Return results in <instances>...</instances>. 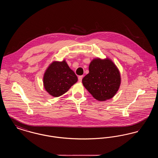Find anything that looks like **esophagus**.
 I'll list each match as a JSON object with an SVG mask.
<instances>
[{
    "label": "esophagus",
    "mask_w": 158,
    "mask_h": 158,
    "mask_svg": "<svg viewBox=\"0 0 158 158\" xmlns=\"http://www.w3.org/2000/svg\"><path fill=\"white\" fill-rule=\"evenodd\" d=\"M83 77V75L79 76L78 77V81H79V82H82Z\"/></svg>",
    "instance_id": "obj_1"
}]
</instances>
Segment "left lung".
<instances>
[{"mask_svg": "<svg viewBox=\"0 0 158 158\" xmlns=\"http://www.w3.org/2000/svg\"><path fill=\"white\" fill-rule=\"evenodd\" d=\"M89 71L82 83L93 97L100 101L113 98L121 83L120 73L115 64L108 58L95 59L90 62Z\"/></svg>", "mask_w": 158, "mask_h": 158, "instance_id": "obj_1", "label": "left lung"}]
</instances>
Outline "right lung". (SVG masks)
<instances>
[{
    "label": "right lung",
    "mask_w": 158,
    "mask_h": 158,
    "mask_svg": "<svg viewBox=\"0 0 158 158\" xmlns=\"http://www.w3.org/2000/svg\"><path fill=\"white\" fill-rule=\"evenodd\" d=\"M77 81V76L65 60L53 61L47 69L43 77L45 90L54 97L66 93Z\"/></svg>",
    "instance_id": "1"
}]
</instances>
